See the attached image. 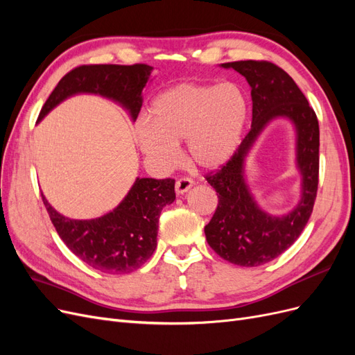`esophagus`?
<instances>
[{"label": "esophagus", "instance_id": "1", "mask_svg": "<svg viewBox=\"0 0 355 355\" xmlns=\"http://www.w3.org/2000/svg\"><path fill=\"white\" fill-rule=\"evenodd\" d=\"M192 185H194V180H192L191 178H180V179L176 180L175 188H176L178 194H185V192H187Z\"/></svg>", "mask_w": 355, "mask_h": 355}]
</instances>
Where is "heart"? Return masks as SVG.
<instances>
[{"mask_svg":"<svg viewBox=\"0 0 355 355\" xmlns=\"http://www.w3.org/2000/svg\"><path fill=\"white\" fill-rule=\"evenodd\" d=\"M249 115L250 102L239 84L184 83L158 96L153 120H139L136 136L159 167H173L180 157L178 142L188 141L196 164L216 168L239 149Z\"/></svg>","mask_w":355,"mask_h":355,"instance_id":"obj_1","label":"heart"}]
</instances>
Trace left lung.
<instances>
[{"instance_id": "obj_1", "label": "left lung", "mask_w": 355, "mask_h": 355, "mask_svg": "<svg viewBox=\"0 0 355 355\" xmlns=\"http://www.w3.org/2000/svg\"><path fill=\"white\" fill-rule=\"evenodd\" d=\"M245 77L252 87V128L235 154L220 168L206 175L218 192V207L204 227L209 245L222 259L240 266H259L286 252L304 231L318 189L320 128L314 110L290 75L266 60L222 63ZM287 116L297 127V160L303 175V197L284 217L265 214L243 180V159L263 127Z\"/></svg>"}]
</instances>
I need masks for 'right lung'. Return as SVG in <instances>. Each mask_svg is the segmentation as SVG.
Instances as JSON below:
<instances>
[{"instance_id":"1","label":"right lung","mask_w":355,"mask_h":355,"mask_svg":"<svg viewBox=\"0 0 355 355\" xmlns=\"http://www.w3.org/2000/svg\"><path fill=\"white\" fill-rule=\"evenodd\" d=\"M153 67L81 65L69 71L42 105L38 120L75 93H94L120 102L136 120L142 108V90ZM51 223L68 249L80 259L106 274H128L141 268L157 247L158 218L173 202L175 179H136L120 206L105 216L75 220L62 216L41 194Z\"/></svg>"}]
</instances>
